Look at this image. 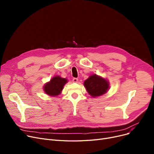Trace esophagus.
Listing matches in <instances>:
<instances>
[{"mask_svg":"<svg viewBox=\"0 0 154 154\" xmlns=\"http://www.w3.org/2000/svg\"><path fill=\"white\" fill-rule=\"evenodd\" d=\"M78 79L77 78H74L72 79V82H75V83H77V82H78Z\"/></svg>","mask_w":154,"mask_h":154,"instance_id":"obj_1","label":"esophagus"}]
</instances>
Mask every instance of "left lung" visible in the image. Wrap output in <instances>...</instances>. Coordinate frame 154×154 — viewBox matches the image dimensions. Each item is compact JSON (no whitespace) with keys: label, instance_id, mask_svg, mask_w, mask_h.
<instances>
[{"label":"left lung","instance_id":"obj_1","mask_svg":"<svg viewBox=\"0 0 154 154\" xmlns=\"http://www.w3.org/2000/svg\"><path fill=\"white\" fill-rule=\"evenodd\" d=\"M84 85L87 92L93 97L106 94L109 88L108 80L96 74L92 75L85 80Z\"/></svg>","mask_w":154,"mask_h":154}]
</instances>
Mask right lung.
Here are the masks:
<instances>
[{
	"label": "right lung",
	"mask_w": 154,
	"mask_h": 154,
	"mask_svg": "<svg viewBox=\"0 0 154 154\" xmlns=\"http://www.w3.org/2000/svg\"><path fill=\"white\" fill-rule=\"evenodd\" d=\"M67 82V79L60 76L54 77L50 82H47L44 86V91L50 96H57L60 94L64 85Z\"/></svg>",
	"instance_id": "right-lung-1"
}]
</instances>
